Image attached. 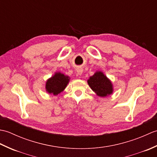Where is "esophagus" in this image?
<instances>
[{
    "label": "esophagus",
    "instance_id": "34e87169",
    "mask_svg": "<svg viewBox=\"0 0 157 157\" xmlns=\"http://www.w3.org/2000/svg\"><path fill=\"white\" fill-rule=\"evenodd\" d=\"M78 71V73L79 75H81L82 73V70L81 69H78V71Z\"/></svg>",
    "mask_w": 157,
    "mask_h": 157
}]
</instances>
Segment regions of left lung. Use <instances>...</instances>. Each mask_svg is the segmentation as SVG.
<instances>
[{
  "mask_svg": "<svg viewBox=\"0 0 157 157\" xmlns=\"http://www.w3.org/2000/svg\"><path fill=\"white\" fill-rule=\"evenodd\" d=\"M88 84L98 96L105 97L112 94L113 85L111 81L101 71H97L88 80Z\"/></svg>",
  "mask_w": 157,
  "mask_h": 157,
  "instance_id": "obj_1",
  "label": "left lung"
}]
</instances>
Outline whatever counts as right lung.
Listing matches in <instances>:
<instances>
[{
    "label": "right lung",
    "mask_w": 157,
    "mask_h": 157,
    "mask_svg": "<svg viewBox=\"0 0 157 157\" xmlns=\"http://www.w3.org/2000/svg\"><path fill=\"white\" fill-rule=\"evenodd\" d=\"M69 78L61 73H56L46 83V89L50 94L57 95L61 92L67 85Z\"/></svg>",
    "instance_id": "right-lung-1"
}]
</instances>
